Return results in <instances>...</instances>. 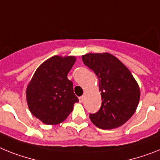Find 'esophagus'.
<instances>
[{
  "label": "esophagus",
  "instance_id": "1",
  "mask_svg": "<svg viewBox=\"0 0 160 160\" xmlns=\"http://www.w3.org/2000/svg\"><path fill=\"white\" fill-rule=\"evenodd\" d=\"M84 96L80 97V98H79V101H80V102H84Z\"/></svg>",
  "mask_w": 160,
  "mask_h": 160
}]
</instances>
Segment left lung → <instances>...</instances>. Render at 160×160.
Listing matches in <instances>:
<instances>
[{
    "label": "left lung",
    "instance_id": "left-lung-1",
    "mask_svg": "<svg viewBox=\"0 0 160 160\" xmlns=\"http://www.w3.org/2000/svg\"><path fill=\"white\" fill-rule=\"evenodd\" d=\"M82 60L98 78L102 100L100 110L89 115L91 121L102 129L119 128L136 111L140 99L138 82L127 67L111 53H87Z\"/></svg>",
    "mask_w": 160,
    "mask_h": 160
}]
</instances>
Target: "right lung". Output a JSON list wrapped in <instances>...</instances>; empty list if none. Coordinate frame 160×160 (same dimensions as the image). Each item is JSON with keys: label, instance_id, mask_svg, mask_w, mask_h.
<instances>
[{"label": "right lung", "instance_id": "obj_1", "mask_svg": "<svg viewBox=\"0 0 160 160\" xmlns=\"http://www.w3.org/2000/svg\"><path fill=\"white\" fill-rule=\"evenodd\" d=\"M75 56H53L40 65L26 89L28 108L42 123L55 125L64 121L79 102L68 74Z\"/></svg>", "mask_w": 160, "mask_h": 160}]
</instances>
